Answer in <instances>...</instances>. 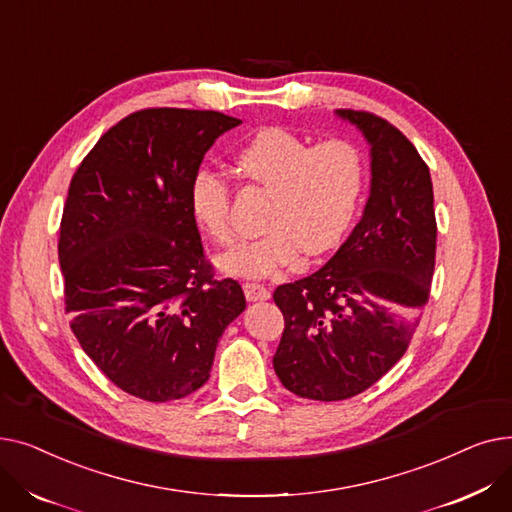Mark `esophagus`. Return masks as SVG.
<instances>
[{
    "mask_svg": "<svg viewBox=\"0 0 512 512\" xmlns=\"http://www.w3.org/2000/svg\"><path fill=\"white\" fill-rule=\"evenodd\" d=\"M242 290H245L247 301H267L272 297V292L267 286L257 284V282H245L242 284Z\"/></svg>",
    "mask_w": 512,
    "mask_h": 512,
    "instance_id": "obj_1",
    "label": "esophagus"
}]
</instances>
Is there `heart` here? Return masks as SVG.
<instances>
[{"label": "heart", "instance_id": "heart-1", "mask_svg": "<svg viewBox=\"0 0 512 512\" xmlns=\"http://www.w3.org/2000/svg\"><path fill=\"white\" fill-rule=\"evenodd\" d=\"M238 168L272 191L267 230L222 257L236 276H267L301 255H324L351 228L365 186V161L357 145L328 139L309 145L282 126L263 128L238 151ZM191 209L218 245H232V191L224 174L201 168L191 180Z\"/></svg>", "mask_w": 512, "mask_h": 512}]
</instances>
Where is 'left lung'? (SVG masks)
<instances>
[{
	"label": "left lung",
	"instance_id": "left-lung-1",
	"mask_svg": "<svg viewBox=\"0 0 512 512\" xmlns=\"http://www.w3.org/2000/svg\"><path fill=\"white\" fill-rule=\"evenodd\" d=\"M338 116L371 145L363 218L321 270L274 290L284 315L278 378L324 402L365 392L405 355L432 290L438 236L432 176L415 145L382 116Z\"/></svg>",
	"mask_w": 512,
	"mask_h": 512
}]
</instances>
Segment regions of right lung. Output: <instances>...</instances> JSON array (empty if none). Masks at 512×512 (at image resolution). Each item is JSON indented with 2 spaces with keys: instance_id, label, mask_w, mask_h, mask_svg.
Listing matches in <instances>:
<instances>
[{
  "instance_id": "add662e5",
  "label": "right lung",
  "mask_w": 512,
  "mask_h": 512,
  "mask_svg": "<svg viewBox=\"0 0 512 512\" xmlns=\"http://www.w3.org/2000/svg\"><path fill=\"white\" fill-rule=\"evenodd\" d=\"M238 124L147 107L107 130L70 180L58 240L70 328L105 378L137 398L199 390L247 307L236 280L215 278L188 197L207 149Z\"/></svg>"
}]
</instances>
